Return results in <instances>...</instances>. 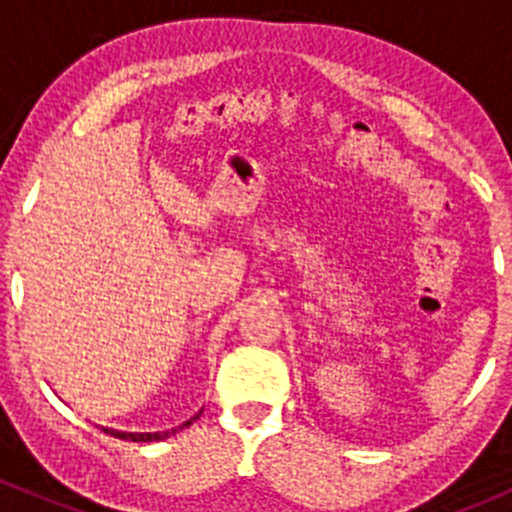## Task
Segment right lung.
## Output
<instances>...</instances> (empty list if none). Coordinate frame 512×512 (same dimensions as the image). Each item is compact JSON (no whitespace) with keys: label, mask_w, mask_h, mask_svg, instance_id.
I'll list each match as a JSON object with an SVG mask.
<instances>
[{"label":"right lung","mask_w":512,"mask_h":512,"mask_svg":"<svg viewBox=\"0 0 512 512\" xmlns=\"http://www.w3.org/2000/svg\"><path fill=\"white\" fill-rule=\"evenodd\" d=\"M195 418H200V411H198V414H195L193 418H190V421H185L183 426L170 428V431H156V433L116 431V428H106V426H101V431H103V433H108V436H113V438H123V441H133V443H151V441H163V438H168L170 433H175V431H183V428H185V426H190V423H193Z\"/></svg>","instance_id":"add662e5"}]
</instances>
